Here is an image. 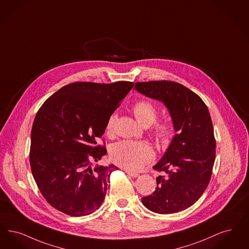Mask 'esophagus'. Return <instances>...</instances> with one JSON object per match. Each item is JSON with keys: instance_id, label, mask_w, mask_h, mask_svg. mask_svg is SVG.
Segmentation results:
<instances>
[{"instance_id": "34e87169", "label": "esophagus", "mask_w": 249, "mask_h": 249, "mask_svg": "<svg viewBox=\"0 0 249 249\" xmlns=\"http://www.w3.org/2000/svg\"><path fill=\"white\" fill-rule=\"evenodd\" d=\"M125 172H126L127 174H129V176H131L132 178H137V177H139V173H137V172L129 171V170H127V169H125Z\"/></svg>"}]
</instances>
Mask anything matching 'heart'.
Instances as JSON below:
<instances>
[{
  "mask_svg": "<svg viewBox=\"0 0 249 249\" xmlns=\"http://www.w3.org/2000/svg\"><path fill=\"white\" fill-rule=\"evenodd\" d=\"M132 112L140 123L145 127L152 125L159 116L157 107L148 100H140L135 103L132 107ZM116 115L113 114L106 125L107 135L113 133ZM152 133L158 142L167 144L175 135V127L169 121H159L153 124ZM110 159L124 169L136 170L142 169L155 159V151L149 143L144 142L120 141L111 146Z\"/></svg>",
  "mask_w": 249,
  "mask_h": 249,
  "instance_id": "heart-1",
  "label": "heart"
}]
</instances>
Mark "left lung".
I'll return each mask as SVG.
<instances>
[{"label":"left lung","instance_id":"1","mask_svg":"<svg viewBox=\"0 0 249 249\" xmlns=\"http://www.w3.org/2000/svg\"><path fill=\"white\" fill-rule=\"evenodd\" d=\"M135 89L165 104L177 131L162 160L153 167L164 175L157 178V188L142 202L159 214L188 209L207 189L216 158L208 107L196 93L175 81L136 82Z\"/></svg>","mask_w":249,"mask_h":249}]
</instances>
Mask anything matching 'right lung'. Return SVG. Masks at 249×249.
<instances>
[{
    "instance_id": "right-lung-1",
    "label": "right lung",
    "mask_w": 249,
    "mask_h": 249,
    "mask_svg": "<svg viewBox=\"0 0 249 249\" xmlns=\"http://www.w3.org/2000/svg\"><path fill=\"white\" fill-rule=\"evenodd\" d=\"M134 83H70L38 110L30 141L31 172L40 194L61 212L81 217L104 202L110 175L118 168L91 167L107 154L96 145L110 116Z\"/></svg>"
}]
</instances>
